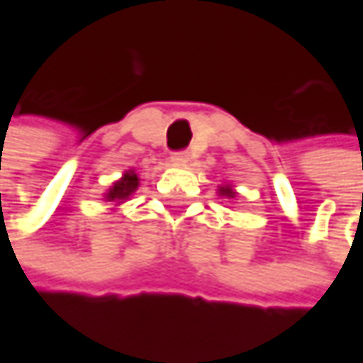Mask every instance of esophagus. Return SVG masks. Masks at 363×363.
Masks as SVG:
<instances>
[{
    "label": "esophagus",
    "instance_id": "1",
    "mask_svg": "<svg viewBox=\"0 0 363 363\" xmlns=\"http://www.w3.org/2000/svg\"><path fill=\"white\" fill-rule=\"evenodd\" d=\"M170 162H172V164H179V166H184V164L189 162V154H186V152H174V154L170 156Z\"/></svg>",
    "mask_w": 363,
    "mask_h": 363
}]
</instances>
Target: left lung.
Segmentation results:
<instances>
[{
  "label": "left lung",
  "instance_id": "obj_1",
  "mask_svg": "<svg viewBox=\"0 0 363 363\" xmlns=\"http://www.w3.org/2000/svg\"><path fill=\"white\" fill-rule=\"evenodd\" d=\"M218 195L225 197V199H234L238 193H236V189L232 184H222V186H218Z\"/></svg>",
  "mask_w": 363,
  "mask_h": 363
}]
</instances>
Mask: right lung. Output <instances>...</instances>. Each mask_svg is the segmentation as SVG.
Listing matches in <instances>:
<instances>
[{
    "mask_svg": "<svg viewBox=\"0 0 363 363\" xmlns=\"http://www.w3.org/2000/svg\"><path fill=\"white\" fill-rule=\"evenodd\" d=\"M139 186V177L138 172L131 168V170H125L123 172V177L115 181L111 184V189L102 195L104 197V201L111 205V211H115L118 205H123L125 201H129L131 199V195L138 191Z\"/></svg>",
    "mask_w": 363,
    "mask_h": 363,
    "instance_id": "obj_1",
    "label": "right lung"
}]
</instances>
